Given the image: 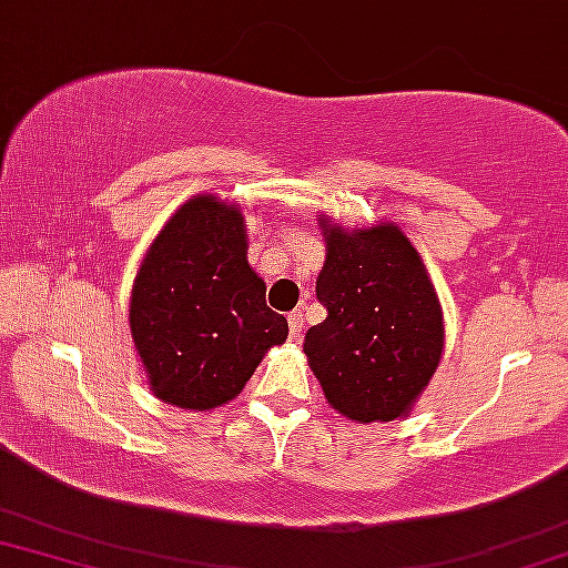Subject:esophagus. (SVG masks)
<instances>
[{
  "label": "esophagus",
  "mask_w": 568,
  "mask_h": 568,
  "mask_svg": "<svg viewBox=\"0 0 568 568\" xmlns=\"http://www.w3.org/2000/svg\"><path fill=\"white\" fill-rule=\"evenodd\" d=\"M288 333H291V341H298L301 333H304V312H301V308L288 314Z\"/></svg>",
  "instance_id": "esophagus-1"
}]
</instances>
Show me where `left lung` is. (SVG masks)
I'll return each mask as SVG.
<instances>
[{
	"label": "left lung",
	"mask_w": 568,
	"mask_h": 568,
	"mask_svg": "<svg viewBox=\"0 0 568 568\" xmlns=\"http://www.w3.org/2000/svg\"><path fill=\"white\" fill-rule=\"evenodd\" d=\"M327 241L304 354L327 404L348 419L406 416L443 356V312L419 251L396 222L346 231L320 220Z\"/></svg>",
	"instance_id": "left-lung-1"
}]
</instances>
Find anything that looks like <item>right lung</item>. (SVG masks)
<instances>
[{"mask_svg": "<svg viewBox=\"0 0 568 568\" xmlns=\"http://www.w3.org/2000/svg\"><path fill=\"white\" fill-rule=\"evenodd\" d=\"M246 251L243 212L201 193L172 214L143 256L128 322L149 387L164 404L193 412L227 404L288 337Z\"/></svg>", "mask_w": 568, "mask_h": 568, "instance_id": "1", "label": "right lung"}]
</instances>
